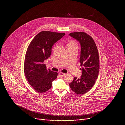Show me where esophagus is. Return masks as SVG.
I'll return each instance as SVG.
<instances>
[{
	"label": "esophagus",
	"mask_w": 125,
	"mask_h": 125,
	"mask_svg": "<svg viewBox=\"0 0 125 125\" xmlns=\"http://www.w3.org/2000/svg\"><path fill=\"white\" fill-rule=\"evenodd\" d=\"M65 73H62V72H60L59 73V75H60V76L61 77H63L65 75Z\"/></svg>",
	"instance_id": "34e87169"
}]
</instances>
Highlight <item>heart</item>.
<instances>
[{
  "mask_svg": "<svg viewBox=\"0 0 125 125\" xmlns=\"http://www.w3.org/2000/svg\"><path fill=\"white\" fill-rule=\"evenodd\" d=\"M73 44H76V42L73 40H71L68 42V43L67 44V45H73Z\"/></svg>",
  "mask_w": 125,
  "mask_h": 125,
  "instance_id": "heart-1",
  "label": "heart"
}]
</instances>
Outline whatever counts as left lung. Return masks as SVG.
Segmentation results:
<instances>
[{
    "instance_id": "1",
    "label": "left lung",
    "mask_w": 125,
    "mask_h": 125,
    "mask_svg": "<svg viewBox=\"0 0 125 125\" xmlns=\"http://www.w3.org/2000/svg\"><path fill=\"white\" fill-rule=\"evenodd\" d=\"M69 35L80 42L81 46L80 63L83 66L80 78L74 77L69 84L71 89L75 93L83 95L93 87L99 70V58L98 50L93 39L83 32L71 33Z\"/></svg>"
}]
</instances>
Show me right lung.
<instances>
[{
    "instance_id": "right-lung-1",
    "label": "right lung",
    "mask_w": 125,
    "mask_h": 125,
    "mask_svg": "<svg viewBox=\"0 0 125 125\" xmlns=\"http://www.w3.org/2000/svg\"><path fill=\"white\" fill-rule=\"evenodd\" d=\"M65 33L42 31L33 38L25 54L24 72L25 76L32 87L39 93L48 91L52 82L58 76V73L47 70L44 61L49 58L54 44Z\"/></svg>"
}]
</instances>
